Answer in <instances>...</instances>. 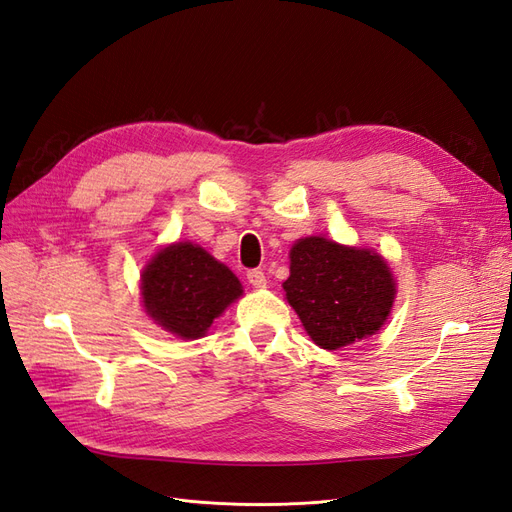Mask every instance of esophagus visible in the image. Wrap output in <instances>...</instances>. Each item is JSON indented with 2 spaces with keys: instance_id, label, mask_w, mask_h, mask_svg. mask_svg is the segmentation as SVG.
<instances>
[{
  "instance_id": "esophagus-1",
  "label": "esophagus",
  "mask_w": 512,
  "mask_h": 512,
  "mask_svg": "<svg viewBox=\"0 0 512 512\" xmlns=\"http://www.w3.org/2000/svg\"><path fill=\"white\" fill-rule=\"evenodd\" d=\"M247 282H250L254 288H265L267 286V275L262 273L260 269H252V271H247Z\"/></svg>"
}]
</instances>
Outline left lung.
<instances>
[{
  "mask_svg": "<svg viewBox=\"0 0 512 512\" xmlns=\"http://www.w3.org/2000/svg\"><path fill=\"white\" fill-rule=\"evenodd\" d=\"M307 335L324 350H339L380 331L395 301L391 267L374 250L305 237L290 250L282 284Z\"/></svg>",
  "mask_w": 512,
  "mask_h": 512,
  "instance_id": "1",
  "label": "left lung"
}]
</instances>
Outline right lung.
<instances>
[{"mask_svg": "<svg viewBox=\"0 0 512 512\" xmlns=\"http://www.w3.org/2000/svg\"><path fill=\"white\" fill-rule=\"evenodd\" d=\"M147 316L181 339L203 337L213 320L239 299L243 286L220 260L200 245H166L141 275Z\"/></svg>", "mask_w": 512, "mask_h": 512, "instance_id": "add662e5", "label": "right lung"}]
</instances>
